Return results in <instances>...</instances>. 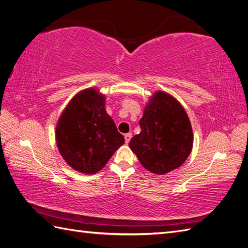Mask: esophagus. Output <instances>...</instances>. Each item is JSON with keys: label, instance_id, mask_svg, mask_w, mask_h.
Returning a JSON list of instances; mask_svg holds the SVG:
<instances>
[{"label": "esophagus", "instance_id": "esophagus-1", "mask_svg": "<svg viewBox=\"0 0 248 248\" xmlns=\"http://www.w3.org/2000/svg\"><path fill=\"white\" fill-rule=\"evenodd\" d=\"M131 138H132V134H131V133H126V134H125L124 139H125V142H126V144H128V142H129L130 140H131Z\"/></svg>", "mask_w": 248, "mask_h": 248}]
</instances>
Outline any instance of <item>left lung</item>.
I'll list each match as a JSON object with an SVG mask.
<instances>
[{"mask_svg":"<svg viewBox=\"0 0 248 248\" xmlns=\"http://www.w3.org/2000/svg\"><path fill=\"white\" fill-rule=\"evenodd\" d=\"M141 131L129 142L141 166L156 175L180 168L190 155L193 132L184 108L170 94L157 91L146 103Z\"/></svg>","mask_w":248,"mask_h":248,"instance_id":"obj_1","label":"left lung"}]
</instances>
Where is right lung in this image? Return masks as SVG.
<instances>
[{
    "instance_id": "right-lung-1",
    "label": "right lung",
    "mask_w": 248,
    "mask_h": 248,
    "mask_svg": "<svg viewBox=\"0 0 248 248\" xmlns=\"http://www.w3.org/2000/svg\"><path fill=\"white\" fill-rule=\"evenodd\" d=\"M59 152L69 167L92 175L104 168L124 138L106 110V95L81 90L67 104L56 126Z\"/></svg>"
}]
</instances>
